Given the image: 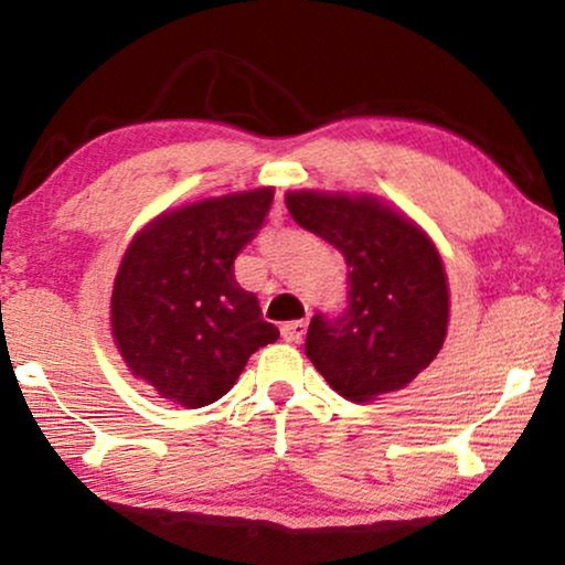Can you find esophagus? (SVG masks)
Wrapping results in <instances>:
<instances>
[{
    "mask_svg": "<svg viewBox=\"0 0 565 565\" xmlns=\"http://www.w3.org/2000/svg\"><path fill=\"white\" fill-rule=\"evenodd\" d=\"M307 333V320H291L281 326V335L287 343H299Z\"/></svg>",
    "mask_w": 565,
    "mask_h": 565,
    "instance_id": "34e87169",
    "label": "esophagus"
}]
</instances>
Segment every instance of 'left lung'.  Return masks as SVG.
I'll use <instances>...</instances> for the list:
<instances>
[{"mask_svg":"<svg viewBox=\"0 0 565 565\" xmlns=\"http://www.w3.org/2000/svg\"><path fill=\"white\" fill-rule=\"evenodd\" d=\"M287 206L349 266L345 305L335 315L318 312L307 330L315 370L353 403L403 390L447 335V276L431 239L366 195L302 191L289 193Z\"/></svg>","mask_w":565,"mask_h":565,"instance_id":"obj_1","label":"left lung"}]
</instances>
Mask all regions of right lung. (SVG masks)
Instances as JSON below:
<instances>
[{"instance_id": "obj_1", "label": "right lung", "mask_w": 565, "mask_h": 565, "mask_svg": "<svg viewBox=\"0 0 565 565\" xmlns=\"http://www.w3.org/2000/svg\"><path fill=\"white\" fill-rule=\"evenodd\" d=\"M274 204L260 188L199 201L137 235L113 287V335L126 364L162 397L201 408L227 395L247 359L274 343L258 297L235 278V258Z\"/></svg>"}]
</instances>
